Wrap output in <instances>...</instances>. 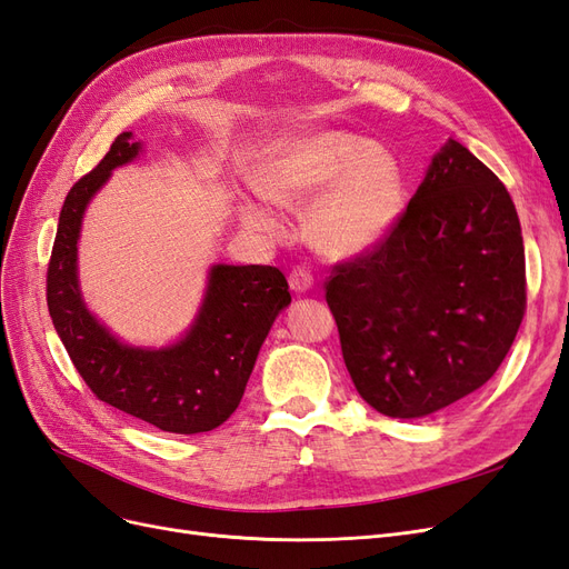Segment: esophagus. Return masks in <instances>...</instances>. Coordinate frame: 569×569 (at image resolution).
Returning <instances> with one entry per match:
<instances>
[{"mask_svg": "<svg viewBox=\"0 0 569 569\" xmlns=\"http://www.w3.org/2000/svg\"><path fill=\"white\" fill-rule=\"evenodd\" d=\"M287 280H289V287L301 295V291H308L313 287V272L303 266H295L289 270Z\"/></svg>", "mask_w": 569, "mask_h": 569, "instance_id": "esophagus-1", "label": "esophagus"}]
</instances>
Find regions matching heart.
Returning a JSON list of instances; mask_svg holds the SVG:
<instances>
[{
  "label": "heart",
  "instance_id": "heart-1",
  "mask_svg": "<svg viewBox=\"0 0 569 569\" xmlns=\"http://www.w3.org/2000/svg\"><path fill=\"white\" fill-rule=\"evenodd\" d=\"M258 192L282 209L308 206L306 237L320 253L353 256L377 247L399 222L406 184L399 159L366 137L320 130L291 137L258 170ZM244 220L272 230V218L244 203Z\"/></svg>",
  "mask_w": 569,
  "mask_h": 569
}]
</instances>
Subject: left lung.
<instances>
[{"instance_id": "1", "label": "left lung", "mask_w": 569, "mask_h": 569, "mask_svg": "<svg viewBox=\"0 0 569 569\" xmlns=\"http://www.w3.org/2000/svg\"><path fill=\"white\" fill-rule=\"evenodd\" d=\"M325 299L358 393L422 418L487 385L527 311L506 184L449 140L380 244L332 266Z\"/></svg>"}]
</instances>
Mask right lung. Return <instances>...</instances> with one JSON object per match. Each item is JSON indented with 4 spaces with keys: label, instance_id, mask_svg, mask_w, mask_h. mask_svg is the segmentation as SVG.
I'll return each instance as SVG.
<instances>
[{
    "label": "right lung",
    "instance_id": "right-lung-1",
    "mask_svg": "<svg viewBox=\"0 0 569 569\" xmlns=\"http://www.w3.org/2000/svg\"><path fill=\"white\" fill-rule=\"evenodd\" d=\"M140 142L120 132L107 157L68 192L47 266V306L76 370L99 401L163 432L199 435L226 422L242 401L258 349L291 295L272 266H216L197 322L170 349H130L84 308L78 274V232L84 206Z\"/></svg>",
    "mask_w": 569,
    "mask_h": 569
}]
</instances>
